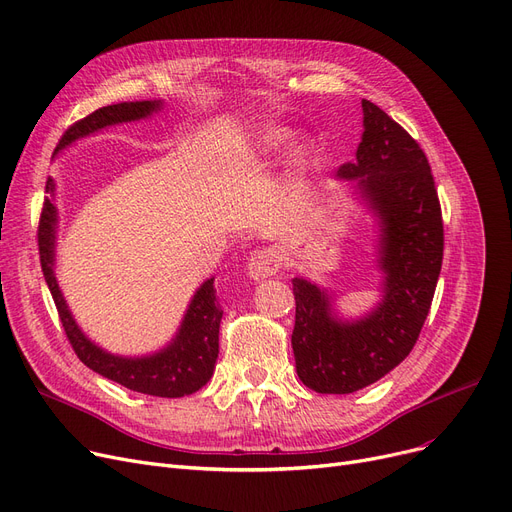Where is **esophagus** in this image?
<instances>
[{"mask_svg":"<svg viewBox=\"0 0 512 512\" xmlns=\"http://www.w3.org/2000/svg\"><path fill=\"white\" fill-rule=\"evenodd\" d=\"M280 265H282V257H280L278 249L265 247L251 255L249 265H247V274L253 280H263L268 276H274L280 270Z\"/></svg>","mask_w":512,"mask_h":512,"instance_id":"1","label":"esophagus"}]
</instances>
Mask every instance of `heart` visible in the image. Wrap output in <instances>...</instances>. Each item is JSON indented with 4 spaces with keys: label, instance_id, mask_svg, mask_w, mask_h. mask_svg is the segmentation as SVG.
Segmentation results:
<instances>
[{
    "label": "heart",
    "instance_id": "heart-1",
    "mask_svg": "<svg viewBox=\"0 0 512 512\" xmlns=\"http://www.w3.org/2000/svg\"><path fill=\"white\" fill-rule=\"evenodd\" d=\"M286 140H288V131L286 129L270 127V129H265L261 136H259L257 148H259V152H276L280 146L286 144Z\"/></svg>",
    "mask_w": 512,
    "mask_h": 512
}]
</instances>
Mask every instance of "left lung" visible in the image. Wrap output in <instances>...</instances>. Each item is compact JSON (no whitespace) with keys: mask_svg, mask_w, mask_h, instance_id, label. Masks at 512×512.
Instances as JSON below:
<instances>
[{"mask_svg":"<svg viewBox=\"0 0 512 512\" xmlns=\"http://www.w3.org/2000/svg\"><path fill=\"white\" fill-rule=\"evenodd\" d=\"M364 136L339 175L355 180L381 219L385 299L360 322L332 318L316 284L293 280L297 374L316 393H353L393 370L418 341L443 259V219L418 142L385 110L362 100Z\"/></svg>","mask_w":512,"mask_h":512,"instance_id":"1","label":"left lung"}]
</instances>
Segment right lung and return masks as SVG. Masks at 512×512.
<instances>
[{
	"label": "right lung",
	"mask_w": 512,
	"mask_h": 512,
	"mask_svg": "<svg viewBox=\"0 0 512 512\" xmlns=\"http://www.w3.org/2000/svg\"><path fill=\"white\" fill-rule=\"evenodd\" d=\"M157 108L159 102L146 100L102 106L94 110L92 115L83 117L66 129L60 144H71L73 140L83 138L87 133H94L106 125L148 117ZM46 190H54L52 180H48ZM54 228L56 209L50 203V198H46L37 228L41 272L46 276L52 299L56 303L64 335L77 353V358L87 368L106 376V379L131 391L154 397H184L203 389L209 383L215 368L219 353V322L221 316H224V309L217 303L213 278L196 291L188 307V314L182 322L180 335L175 337V341L167 349L150 355V358H119V355H110L96 347L92 341H87L75 324L69 307H66L54 278Z\"/></svg>",
	"instance_id": "1"
}]
</instances>
